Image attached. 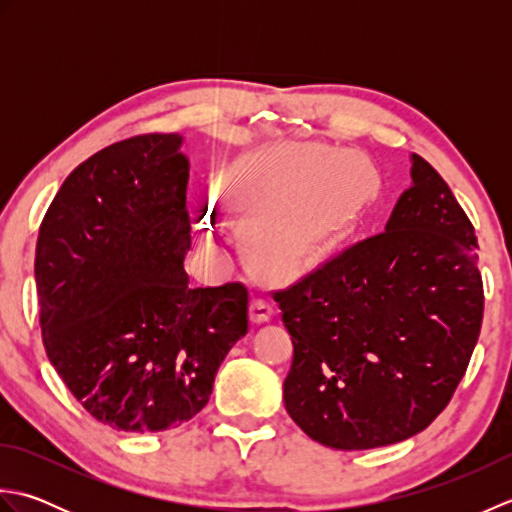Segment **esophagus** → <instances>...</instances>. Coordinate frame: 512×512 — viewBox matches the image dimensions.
Masks as SVG:
<instances>
[{
  "label": "esophagus",
  "instance_id": "1",
  "mask_svg": "<svg viewBox=\"0 0 512 512\" xmlns=\"http://www.w3.org/2000/svg\"><path fill=\"white\" fill-rule=\"evenodd\" d=\"M248 314H250V321H253V323H266V321L273 319L275 308H273V303L259 297V299H253V303H250Z\"/></svg>",
  "mask_w": 512,
  "mask_h": 512
}]
</instances>
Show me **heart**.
Returning a JSON list of instances; mask_svg holds the SVG:
<instances>
[{
	"label": "heart",
	"instance_id": "obj_1",
	"mask_svg": "<svg viewBox=\"0 0 512 512\" xmlns=\"http://www.w3.org/2000/svg\"><path fill=\"white\" fill-rule=\"evenodd\" d=\"M378 187V169L361 151L286 143L233 160L220 191L242 224L246 262L268 277H297L350 231ZM215 242L217 233H206V244Z\"/></svg>",
	"mask_w": 512,
	"mask_h": 512
}]
</instances>
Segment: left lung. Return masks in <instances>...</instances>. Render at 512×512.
<instances>
[{"mask_svg": "<svg viewBox=\"0 0 512 512\" xmlns=\"http://www.w3.org/2000/svg\"><path fill=\"white\" fill-rule=\"evenodd\" d=\"M292 336L290 418L325 447L416 436L449 405L482 328L477 237L449 184L411 154L383 233L275 292Z\"/></svg>", "mask_w": 512, "mask_h": 512, "instance_id": "1", "label": "left lung"}]
</instances>
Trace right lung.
Masks as SVG:
<instances>
[{
	"label": "right lung",
	"mask_w": 512,
	"mask_h": 512,
	"mask_svg": "<svg viewBox=\"0 0 512 512\" xmlns=\"http://www.w3.org/2000/svg\"><path fill=\"white\" fill-rule=\"evenodd\" d=\"M178 134H143L76 167L43 217L35 279L50 363L118 431L180 427L209 402L248 332L244 284L191 288L189 160Z\"/></svg>",
	"instance_id": "1"
}]
</instances>
